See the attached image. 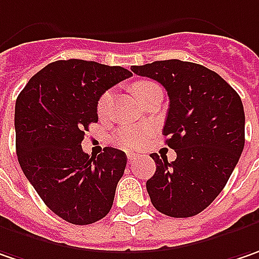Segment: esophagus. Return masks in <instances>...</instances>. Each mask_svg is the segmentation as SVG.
Masks as SVG:
<instances>
[{"mask_svg":"<svg viewBox=\"0 0 259 259\" xmlns=\"http://www.w3.org/2000/svg\"><path fill=\"white\" fill-rule=\"evenodd\" d=\"M135 159H136V155L135 153H127V161H129V163L133 162Z\"/></svg>","mask_w":259,"mask_h":259,"instance_id":"obj_1","label":"esophagus"}]
</instances>
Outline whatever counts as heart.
<instances>
[{"label":"heart","instance_id":"b5f03b06","mask_svg":"<svg viewBox=\"0 0 259 259\" xmlns=\"http://www.w3.org/2000/svg\"><path fill=\"white\" fill-rule=\"evenodd\" d=\"M158 84L152 82V81H139L133 85V91L136 97L141 100V97L149 91L151 88L156 87ZM111 101H113V94L107 91L104 93L103 96L100 97L98 103H97V113L100 116H104L107 114L108 108L111 106ZM149 136V130L146 127H139V126H121L118 127L113 136H111V141L114 142L117 146L120 148H124V149H133V148H139L142 146L145 141L148 139Z\"/></svg>","mask_w":259,"mask_h":259}]
</instances>
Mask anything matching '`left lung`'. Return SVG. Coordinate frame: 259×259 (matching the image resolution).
I'll use <instances>...</instances> for the list:
<instances>
[{"label":"left lung","instance_id":"left-lung-1","mask_svg":"<svg viewBox=\"0 0 259 259\" xmlns=\"http://www.w3.org/2000/svg\"><path fill=\"white\" fill-rule=\"evenodd\" d=\"M163 85L169 97L162 135L177 159L151 153L156 171L146 181L152 204L171 218H191L225 188L245 145L241 97L219 73L178 59L133 66Z\"/></svg>","mask_w":259,"mask_h":259}]
</instances>
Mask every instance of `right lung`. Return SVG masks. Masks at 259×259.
<instances>
[{"mask_svg": "<svg viewBox=\"0 0 259 259\" xmlns=\"http://www.w3.org/2000/svg\"><path fill=\"white\" fill-rule=\"evenodd\" d=\"M130 76L121 66L56 61L31 76L16 101L20 166L43 203L69 223H96L113 206L127 156L110 146L90 156L81 142L98 121L100 97Z\"/></svg>", "mask_w": 259, "mask_h": 259, "instance_id": "1", "label": "right lung"}]
</instances>
